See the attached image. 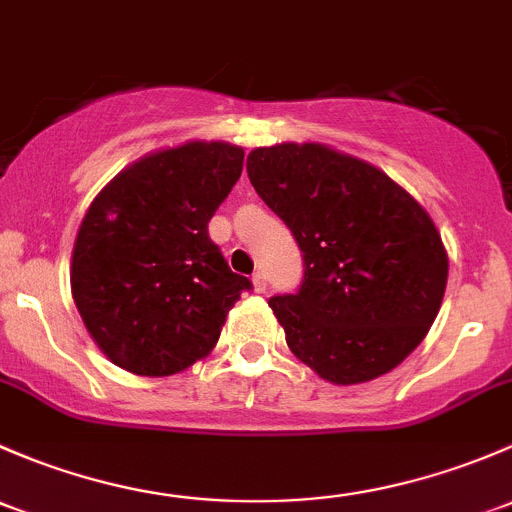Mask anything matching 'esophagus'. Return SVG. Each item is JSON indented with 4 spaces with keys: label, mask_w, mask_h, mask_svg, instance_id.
<instances>
[{
    "label": "esophagus",
    "mask_w": 512,
    "mask_h": 512,
    "mask_svg": "<svg viewBox=\"0 0 512 512\" xmlns=\"http://www.w3.org/2000/svg\"><path fill=\"white\" fill-rule=\"evenodd\" d=\"M251 281H254V291H256V293H266V286H268L266 273H263V271H256V273H254V278H251Z\"/></svg>",
    "instance_id": "1"
}]
</instances>
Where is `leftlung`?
Returning <instances> with one entry per match:
<instances>
[{
  "label": "left lung",
  "mask_w": 512,
  "mask_h": 512,
  "mask_svg": "<svg viewBox=\"0 0 512 512\" xmlns=\"http://www.w3.org/2000/svg\"><path fill=\"white\" fill-rule=\"evenodd\" d=\"M246 170L303 251L298 293L268 300L293 355L333 384L392 372L429 333L449 278L426 209L370 162L320 142L256 147Z\"/></svg>",
  "instance_id": "8db88e82"
}]
</instances>
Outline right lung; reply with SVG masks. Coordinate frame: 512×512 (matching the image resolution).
<instances>
[{"instance_id":"1","label":"right lung","mask_w":512,"mask_h":512,"mask_svg":"<svg viewBox=\"0 0 512 512\" xmlns=\"http://www.w3.org/2000/svg\"><path fill=\"white\" fill-rule=\"evenodd\" d=\"M241 167V147L192 140L140 157L91 202L73 244L71 293L113 365L170 377L217 345L251 288L207 231Z\"/></svg>"}]
</instances>
